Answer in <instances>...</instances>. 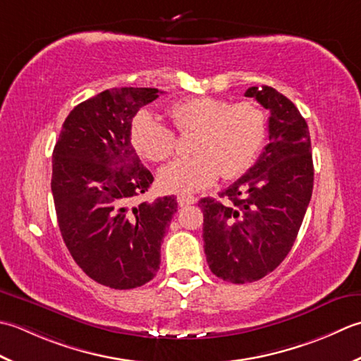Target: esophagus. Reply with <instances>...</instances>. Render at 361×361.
<instances>
[{
    "instance_id": "1",
    "label": "esophagus",
    "mask_w": 361,
    "mask_h": 361,
    "mask_svg": "<svg viewBox=\"0 0 361 361\" xmlns=\"http://www.w3.org/2000/svg\"><path fill=\"white\" fill-rule=\"evenodd\" d=\"M196 202H197V200L195 196H185V195L178 196V204L180 205V207H187V205H193Z\"/></svg>"
}]
</instances>
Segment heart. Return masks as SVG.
Listing matches in <instances>:
<instances>
[{"label": "heart", "mask_w": 361, "mask_h": 361, "mask_svg": "<svg viewBox=\"0 0 361 361\" xmlns=\"http://www.w3.org/2000/svg\"><path fill=\"white\" fill-rule=\"evenodd\" d=\"M168 115L179 134H193L190 148L196 154L159 171V185L166 193H196L221 174L237 178L254 164L267 137V118L252 102L187 98L174 102ZM129 138L140 157L156 164L170 159L176 149L174 132L148 110H140L132 118Z\"/></svg>", "instance_id": "obj_1"}]
</instances>
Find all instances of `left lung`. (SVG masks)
Listing matches in <instances>:
<instances>
[{"label":"left lung","mask_w":361,"mask_h":361,"mask_svg":"<svg viewBox=\"0 0 361 361\" xmlns=\"http://www.w3.org/2000/svg\"><path fill=\"white\" fill-rule=\"evenodd\" d=\"M245 97L269 110V143L249 171L204 197V252L216 277L232 283L260 281L291 251L313 191L310 132L293 102L276 88L249 87Z\"/></svg>","instance_id":"obj_1"}]
</instances>
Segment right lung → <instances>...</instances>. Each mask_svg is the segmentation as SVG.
Here are the masks:
<instances>
[{
    "label": "right lung",
    "instance_id": "add662e5",
    "mask_svg": "<svg viewBox=\"0 0 361 361\" xmlns=\"http://www.w3.org/2000/svg\"><path fill=\"white\" fill-rule=\"evenodd\" d=\"M157 97V88L123 87L80 102L53 151L51 191L62 238L79 268L109 288H137L156 276L178 209L173 196L132 205L154 178L132 148L130 121Z\"/></svg>",
    "mask_w": 361,
    "mask_h": 361
}]
</instances>
